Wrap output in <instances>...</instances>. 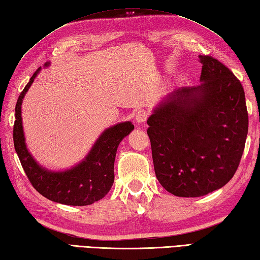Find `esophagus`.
<instances>
[{"label": "esophagus", "mask_w": 260, "mask_h": 260, "mask_svg": "<svg viewBox=\"0 0 260 260\" xmlns=\"http://www.w3.org/2000/svg\"><path fill=\"white\" fill-rule=\"evenodd\" d=\"M147 117H149V111H146V110H140V111H137L136 113V117H135V119H136V121L139 124H143L144 121L147 119Z\"/></svg>", "instance_id": "esophagus-1"}]
</instances>
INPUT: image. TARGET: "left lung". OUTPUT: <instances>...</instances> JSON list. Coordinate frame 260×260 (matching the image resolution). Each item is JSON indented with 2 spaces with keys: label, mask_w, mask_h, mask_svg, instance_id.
<instances>
[{
  "label": "left lung",
  "mask_w": 260,
  "mask_h": 260,
  "mask_svg": "<svg viewBox=\"0 0 260 260\" xmlns=\"http://www.w3.org/2000/svg\"><path fill=\"white\" fill-rule=\"evenodd\" d=\"M202 84L168 94L147 119L155 176L179 197H200L228 184L245 150V91L220 60L200 55Z\"/></svg>",
  "instance_id": "1"
}]
</instances>
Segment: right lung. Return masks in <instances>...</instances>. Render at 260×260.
<instances>
[{"mask_svg":"<svg viewBox=\"0 0 260 260\" xmlns=\"http://www.w3.org/2000/svg\"><path fill=\"white\" fill-rule=\"evenodd\" d=\"M40 68L20 93L15 105L13 126L14 149L30 184L40 195L65 205L85 206L98 202L108 194L114 184L115 156L120 141L134 129L131 121L106 129L96 140L92 150L80 165L64 172H50L37 165L24 143L21 118L22 99Z\"/></svg>","mask_w":260,"mask_h":260,"instance_id":"obj_1","label":"right lung"}]
</instances>
